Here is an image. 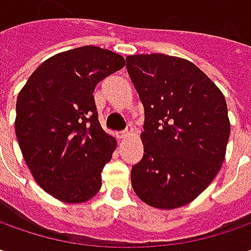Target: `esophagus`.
I'll return each mask as SVG.
<instances>
[{
  "label": "esophagus",
  "mask_w": 251,
  "mask_h": 251,
  "mask_svg": "<svg viewBox=\"0 0 251 251\" xmlns=\"http://www.w3.org/2000/svg\"><path fill=\"white\" fill-rule=\"evenodd\" d=\"M134 134V128H127V130H124V131H121L120 134H119V137H120L121 140H126V138H128L130 135H132Z\"/></svg>",
  "instance_id": "esophagus-1"
}]
</instances>
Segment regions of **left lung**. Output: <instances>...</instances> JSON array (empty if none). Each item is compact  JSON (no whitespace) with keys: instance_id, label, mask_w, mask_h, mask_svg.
I'll use <instances>...</instances> for the list:
<instances>
[{"instance_id":"8db88e82","label":"left lung","mask_w":251,"mask_h":251,"mask_svg":"<svg viewBox=\"0 0 251 251\" xmlns=\"http://www.w3.org/2000/svg\"><path fill=\"white\" fill-rule=\"evenodd\" d=\"M126 61L145 110L144 156L131 169L132 188L151 207H183L209 186L225 159L226 100L187 60L137 54Z\"/></svg>"}]
</instances>
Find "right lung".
<instances>
[{
  "mask_svg": "<svg viewBox=\"0 0 251 251\" xmlns=\"http://www.w3.org/2000/svg\"><path fill=\"white\" fill-rule=\"evenodd\" d=\"M124 58L95 46L55 54L36 68L16 99L15 131L37 184L64 202L92 198L116 140L101 128L93 92Z\"/></svg>",
  "mask_w": 251,
  "mask_h": 251,
  "instance_id": "1",
  "label": "right lung"
}]
</instances>
